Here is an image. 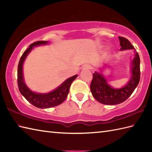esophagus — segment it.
<instances>
[{"mask_svg":"<svg viewBox=\"0 0 152 152\" xmlns=\"http://www.w3.org/2000/svg\"><path fill=\"white\" fill-rule=\"evenodd\" d=\"M91 69V66L90 65V64H86V65H84V66H83V69Z\"/></svg>","mask_w":152,"mask_h":152,"instance_id":"esophagus-1","label":"esophagus"}]
</instances>
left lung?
<instances>
[{"label":"left lung","mask_w":152,"mask_h":152,"mask_svg":"<svg viewBox=\"0 0 152 152\" xmlns=\"http://www.w3.org/2000/svg\"><path fill=\"white\" fill-rule=\"evenodd\" d=\"M120 50H134V47L126 38L119 37ZM135 54L131 63V76L125 86L116 89L110 86L102 72H95L90 85L93 96L98 102L104 104L115 105L127 100L137 88L140 81V57L134 51Z\"/></svg>","instance_id":"1"}]
</instances>
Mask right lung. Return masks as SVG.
Masks as SVG:
<instances>
[{"instance_id": "obj_1", "label": "right lung", "mask_w": 152, "mask_h": 152, "mask_svg": "<svg viewBox=\"0 0 152 152\" xmlns=\"http://www.w3.org/2000/svg\"><path fill=\"white\" fill-rule=\"evenodd\" d=\"M48 43V41H37L31 44L27 50L22 55L18 67V83L19 90L21 94L31 104L39 108H48L59 105L64 101L69 94L71 83L76 78L78 75H74L66 80L63 83L53 91L47 93H39L32 91L25 84L23 66L24 61L28 54L33 49L34 46L45 45Z\"/></svg>"}]
</instances>
